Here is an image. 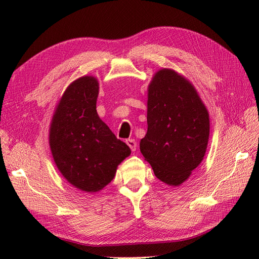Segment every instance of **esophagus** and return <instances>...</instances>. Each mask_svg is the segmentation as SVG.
I'll return each instance as SVG.
<instances>
[{
  "label": "esophagus",
  "instance_id": "esophagus-1",
  "mask_svg": "<svg viewBox=\"0 0 259 259\" xmlns=\"http://www.w3.org/2000/svg\"><path fill=\"white\" fill-rule=\"evenodd\" d=\"M126 143H127V145L130 147V149H131L132 151H135V150L137 149V142H136L135 140L129 139V140L126 141Z\"/></svg>",
  "mask_w": 259,
  "mask_h": 259
}]
</instances>
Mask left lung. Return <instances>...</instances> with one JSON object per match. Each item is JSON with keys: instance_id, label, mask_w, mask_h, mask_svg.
I'll return each mask as SVG.
<instances>
[{"instance_id": "obj_1", "label": "left lung", "mask_w": 259, "mask_h": 259, "mask_svg": "<svg viewBox=\"0 0 259 259\" xmlns=\"http://www.w3.org/2000/svg\"><path fill=\"white\" fill-rule=\"evenodd\" d=\"M147 92L148 128L140 149L158 179L178 187L205 157L209 113L193 84L173 69L158 70Z\"/></svg>"}]
</instances>
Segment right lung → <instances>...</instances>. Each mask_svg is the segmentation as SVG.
I'll return each instance as SVG.
<instances>
[{
    "label": "right lung",
    "instance_id": "right-lung-1",
    "mask_svg": "<svg viewBox=\"0 0 259 259\" xmlns=\"http://www.w3.org/2000/svg\"><path fill=\"white\" fill-rule=\"evenodd\" d=\"M99 83L84 75L69 84L57 103L49 129L51 154L64 178L83 192H99L130 156L129 146L98 116Z\"/></svg>",
    "mask_w": 259,
    "mask_h": 259
}]
</instances>
